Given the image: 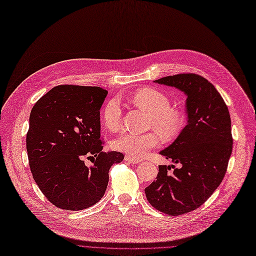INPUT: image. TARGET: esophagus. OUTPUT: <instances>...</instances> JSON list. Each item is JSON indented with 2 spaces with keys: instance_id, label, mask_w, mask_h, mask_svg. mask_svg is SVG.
<instances>
[{
  "instance_id": "34e87169",
  "label": "esophagus",
  "mask_w": 256,
  "mask_h": 256,
  "mask_svg": "<svg viewBox=\"0 0 256 256\" xmlns=\"http://www.w3.org/2000/svg\"><path fill=\"white\" fill-rule=\"evenodd\" d=\"M126 162H130V164H139L142 162V160L139 159V158H136V157H130V156H126Z\"/></svg>"
}]
</instances>
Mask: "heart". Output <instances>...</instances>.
Wrapping results in <instances>:
<instances>
[{"mask_svg":"<svg viewBox=\"0 0 256 256\" xmlns=\"http://www.w3.org/2000/svg\"><path fill=\"white\" fill-rule=\"evenodd\" d=\"M130 100L137 108L150 115V126L154 128L164 139L175 138L184 124L182 114L171 108V100L162 92L146 88L132 94ZM102 120L106 128L112 132L120 128L122 108L116 98L108 100L102 110ZM159 138L155 133L135 134L124 132L112 142V146L133 157H142L150 150L156 148Z\"/></svg>","mask_w":256,"mask_h":256,"instance_id":"heart-1","label":"heart"}]
</instances>
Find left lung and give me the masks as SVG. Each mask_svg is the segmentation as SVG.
Segmentation results:
<instances>
[{
  "mask_svg": "<svg viewBox=\"0 0 256 256\" xmlns=\"http://www.w3.org/2000/svg\"><path fill=\"white\" fill-rule=\"evenodd\" d=\"M154 82L186 94L188 124L174 142L160 152L180 164L159 166L156 180L146 188L148 202L168 215H182L200 208L224 177L233 139L229 110L220 94L206 78L179 74Z\"/></svg>",
  "mask_w": 256,
  "mask_h": 256,
  "instance_id": "8db88e82",
  "label": "left lung"
}]
</instances>
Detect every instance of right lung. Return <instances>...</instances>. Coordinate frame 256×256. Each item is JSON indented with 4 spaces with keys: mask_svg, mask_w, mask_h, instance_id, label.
<instances>
[{
    "mask_svg": "<svg viewBox=\"0 0 256 256\" xmlns=\"http://www.w3.org/2000/svg\"><path fill=\"white\" fill-rule=\"evenodd\" d=\"M108 90L99 86L58 85L36 102L26 135L30 171L54 206L79 211L106 193L108 172L120 152H103L100 108ZM85 156L93 158L86 167Z\"/></svg>",
    "mask_w": 256,
    "mask_h": 256,
    "instance_id": "right-lung-1",
    "label": "right lung"
}]
</instances>
